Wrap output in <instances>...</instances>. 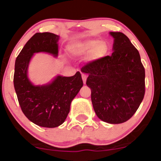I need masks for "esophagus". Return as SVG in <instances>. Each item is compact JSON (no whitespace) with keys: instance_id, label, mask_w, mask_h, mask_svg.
<instances>
[{"instance_id":"obj_1","label":"esophagus","mask_w":161,"mask_h":161,"mask_svg":"<svg viewBox=\"0 0 161 161\" xmlns=\"http://www.w3.org/2000/svg\"><path fill=\"white\" fill-rule=\"evenodd\" d=\"M87 77H88V75H87L86 74H85V73H82V81H83V83H84V84H86V83Z\"/></svg>"}]
</instances>
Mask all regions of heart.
<instances>
[{"label":"heart","mask_w":161,"mask_h":161,"mask_svg":"<svg viewBox=\"0 0 161 161\" xmlns=\"http://www.w3.org/2000/svg\"><path fill=\"white\" fill-rule=\"evenodd\" d=\"M108 46L104 41L88 39L77 42L68 46V51L75 56H83L89 53V60H95L104 57L108 52Z\"/></svg>","instance_id":"b5f03b06"}]
</instances>
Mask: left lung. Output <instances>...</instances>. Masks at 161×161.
<instances>
[{"label": "left lung", "instance_id": "1", "mask_svg": "<svg viewBox=\"0 0 161 161\" xmlns=\"http://www.w3.org/2000/svg\"><path fill=\"white\" fill-rule=\"evenodd\" d=\"M114 38L110 56L93 60L81 69L88 73L92 102L100 119L111 124L130 119L139 108L145 92V72L138 51L122 32Z\"/></svg>", "mask_w": 161, "mask_h": 161}]
</instances>
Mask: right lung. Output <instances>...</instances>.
Here are the masks:
<instances>
[{"label":"right lung","instance_id":"right-lung-1","mask_svg":"<svg viewBox=\"0 0 161 161\" xmlns=\"http://www.w3.org/2000/svg\"><path fill=\"white\" fill-rule=\"evenodd\" d=\"M59 36L38 32L20 51L15 62L14 88L22 111L35 124L47 128L61 125L67 117L72 101L83 86L79 72L73 76L57 75L51 83L34 86L27 75L29 62L35 53L58 55Z\"/></svg>","mask_w":161,"mask_h":161}]
</instances>
